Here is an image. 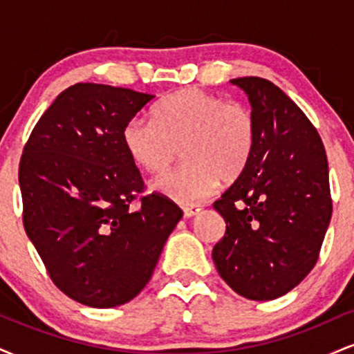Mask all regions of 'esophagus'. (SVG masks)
<instances>
[{"mask_svg":"<svg viewBox=\"0 0 354 354\" xmlns=\"http://www.w3.org/2000/svg\"><path fill=\"white\" fill-rule=\"evenodd\" d=\"M200 211H201V206H198V205H186V206H183V213H185V218L196 216V214L200 213Z\"/></svg>","mask_w":354,"mask_h":354,"instance_id":"obj_1","label":"esophagus"}]
</instances>
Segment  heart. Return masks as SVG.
Here are the masks:
<instances>
[{
    "label": "heart",
    "instance_id": "b5f03b06",
    "mask_svg": "<svg viewBox=\"0 0 354 354\" xmlns=\"http://www.w3.org/2000/svg\"><path fill=\"white\" fill-rule=\"evenodd\" d=\"M121 138L133 163L149 173L171 165L181 148L185 163L154 178L151 188L189 205L209 196L219 180L231 183L245 173L258 126L246 104L185 88L161 100L153 108V120L131 118Z\"/></svg>",
    "mask_w": 354,
    "mask_h": 354
}]
</instances>
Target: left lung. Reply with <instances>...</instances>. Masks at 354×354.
<instances>
[{
    "label": "left lung",
    "mask_w": 354,
    "mask_h": 354,
    "mask_svg": "<svg viewBox=\"0 0 354 354\" xmlns=\"http://www.w3.org/2000/svg\"><path fill=\"white\" fill-rule=\"evenodd\" d=\"M231 83L250 98L258 140L245 173L213 205L226 221L213 261L231 290L265 301L298 286L318 261L333 213L328 160L315 126L276 84Z\"/></svg>",
    "instance_id": "obj_1"
}]
</instances>
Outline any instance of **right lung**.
<instances>
[{
    "label": "right lung",
    "instance_id": "1",
    "mask_svg": "<svg viewBox=\"0 0 354 354\" xmlns=\"http://www.w3.org/2000/svg\"><path fill=\"white\" fill-rule=\"evenodd\" d=\"M153 98L109 84H73L43 113L23 148L24 231L51 281L86 306L135 298L183 216L169 198L143 194L145 181L121 138Z\"/></svg>",
    "mask_w": 354,
    "mask_h": 354
}]
</instances>
